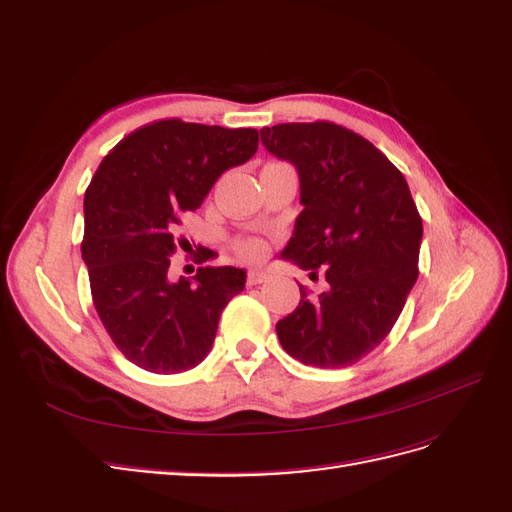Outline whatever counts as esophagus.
Returning <instances> with one entry per match:
<instances>
[{"label": "esophagus", "instance_id": "esophagus-1", "mask_svg": "<svg viewBox=\"0 0 512 512\" xmlns=\"http://www.w3.org/2000/svg\"><path fill=\"white\" fill-rule=\"evenodd\" d=\"M267 280H269V273L262 269H254V271H250V275H247V284H262Z\"/></svg>", "mask_w": 512, "mask_h": 512}]
</instances>
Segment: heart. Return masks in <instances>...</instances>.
<instances>
[{
    "instance_id": "b5f03b06",
    "label": "heart",
    "mask_w": 512,
    "mask_h": 512,
    "mask_svg": "<svg viewBox=\"0 0 512 512\" xmlns=\"http://www.w3.org/2000/svg\"><path fill=\"white\" fill-rule=\"evenodd\" d=\"M237 250L243 258H258L262 256V252H265V247H262V243L256 239H245L237 245Z\"/></svg>"
}]
</instances>
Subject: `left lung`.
<instances>
[{"label":"left lung","instance_id":"1","mask_svg":"<svg viewBox=\"0 0 512 512\" xmlns=\"http://www.w3.org/2000/svg\"><path fill=\"white\" fill-rule=\"evenodd\" d=\"M277 160L297 168L303 211L282 258L327 290L275 324L292 359L342 369L361 361L397 322L418 277L423 222L404 175L363 136L329 121L260 130Z\"/></svg>","mask_w":512,"mask_h":512}]
</instances>
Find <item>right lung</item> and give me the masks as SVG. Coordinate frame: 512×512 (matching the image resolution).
<instances>
[{
	"label": "right lung",
	"instance_id": "1",
	"mask_svg": "<svg viewBox=\"0 0 512 512\" xmlns=\"http://www.w3.org/2000/svg\"><path fill=\"white\" fill-rule=\"evenodd\" d=\"M258 149L252 128L164 119L108 153L85 192L83 260L96 312L128 361L179 374L209 354L245 269L200 267L168 280L183 213L196 211L224 170Z\"/></svg>",
	"mask_w": 512,
	"mask_h": 512
}]
</instances>
